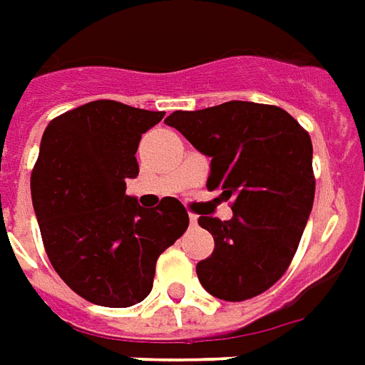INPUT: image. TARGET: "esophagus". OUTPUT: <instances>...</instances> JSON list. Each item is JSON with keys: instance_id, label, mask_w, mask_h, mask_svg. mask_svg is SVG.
I'll return each mask as SVG.
<instances>
[{"instance_id": "obj_1", "label": "esophagus", "mask_w": 365, "mask_h": 365, "mask_svg": "<svg viewBox=\"0 0 365 365\" xmlns=\"http://www.w3.org/2000/svg\"><path fill=\"white\" fill-rule=\"evenodd\" d=\"M188 220H190V226H197L198 216L197 215H188Z\"/></svg>"}]
</instances>
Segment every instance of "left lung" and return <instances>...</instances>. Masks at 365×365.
<instances>
[{
  "mask_svg": "<svg viewBox=\"0 0 365 365\" xmlns=\"http://www.w3.org/2000/svg\"><path fill=\"white\" fill-rule=\"evenodd\" d=\"M210 157L208 190L232 198V218L200 216L215 252L197 264L202 288L240 302L268 290L286 272L312 212V140L274 105L228 101L165 119Z\"/></svg>",
  "mask_w": 365,
  "mask_h": 365,
  "instance_id": "8db88e82",
  "label": "left lung"
}]
</instances>
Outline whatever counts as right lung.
<instances>
[{"label": "right lung", "mask_w": 365, "mask_h": 365, "mask_svg": "<svg viewBox=\"0 0 365 365\" xmlns=\"http://www.w3.org/2000/svg\"><path fill=\"white\" fill-rule=\"evenodd\" d=\"M163 117L103 99L63 113L41 137L31 198L45 252L63 282L97 306L145 300L157 258L187 230L177 198L145 208L125 195L139 175L140 135Z\"/></svg>", "instance_id": "right-lung-1"}]
</instances>
